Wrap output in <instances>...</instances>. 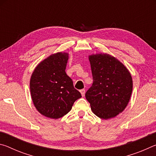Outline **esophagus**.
<instances>
[{
    "mask_svg": "<svg viewBox=\"0 0 156 156\" xmlns=\"http://www.w3.org/2000/svg\"><path fill=\"white\" fill-rule=\"evenodd\" d=\"M80 92V94L82 95V96L83 97L84 96V94H85V90H84V89H81Z\"/></svg>",
    "mask_w": 156,
    "mask_h": 156,
    "instance_id": "obj_1",
    "label": "esophagus"
}]
</instances>
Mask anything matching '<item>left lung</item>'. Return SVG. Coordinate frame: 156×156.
<instances>
[{"label": "left lung", "instance_id": "obj_1", "mask_svg": "<svg viewBox=\"0 0 156 156\" xmlns=\"http://www.w3.org/2000/svg\"><path fill=\"white\" fill-rule=\"evenodd\" d=\"M93 84L86 92L92 112L108 120L122 113L130 100L133 80L130 72L120 60L108 54L89 56Z\"/></svg>", "mask_w": 156, "mask_h": 156}]
</instances>
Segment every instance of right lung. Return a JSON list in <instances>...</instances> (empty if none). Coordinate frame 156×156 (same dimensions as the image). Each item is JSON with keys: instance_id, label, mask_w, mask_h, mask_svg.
<instances>
[{"instance_id": "right-lung-1", "label": "right lung", "mask_w": 156, "mask_h": 156, "mask_svg": "<svg viewBox=\"0 0 156 156\" xmlns=\"http://www.w3.org/2000/svg\"><path fill=\"white\" fill-rule=\"evenodd\" d=\"M69 54L50 55L34 69L30 78V93L37 111L45 117L58 119L72 109L80 92L65 72Z\"/></svg>"}]
</instances>
